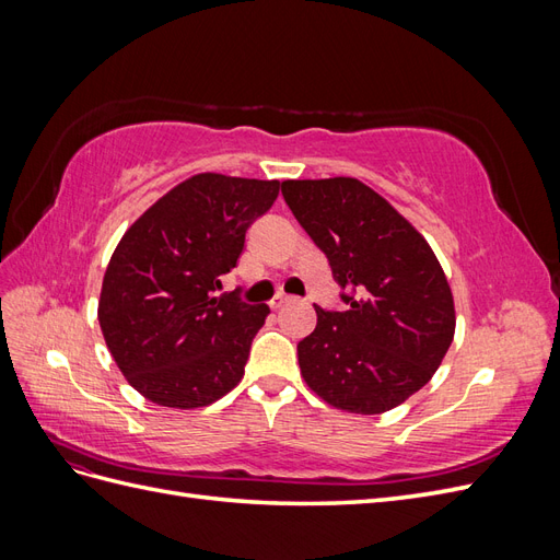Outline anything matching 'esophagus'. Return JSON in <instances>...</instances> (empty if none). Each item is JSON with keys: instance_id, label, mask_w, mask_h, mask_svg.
Returning a JSON list of instances; mask_svg holds the SVG:
<instances>
[{"instance_id": "obj_1", "label": "esophagus", "mask_w": 560, "mask_h": 560, "mask_svg": "<svg viewBox=\"0 0 560 560\" xmlns=\"http://www.w3.org/2000/svg\"><path fill=\"white\" fill-rule=\"evenodd\" d=\"M292 301V296H287V294H276L273 299H270V308H282V306H287V303Z\"/></svg>"}]
</instances>
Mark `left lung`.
Listing matches in <instances>:
<instances>
[{"mask_svg":"<svg viewBox=\"0 0 560 560\" xmlns=\"http://www.w3.org/2000/svg\"><path fill=\"white\" fill-rule=\"evenodd\" d=\"M282 196L352 294L315 308L299 343L301 376L334 409L374 416L425 385L455 334L453 292L422 233L354 177L284 179Z\"/></svg>","mask_w":560,"mask_h":560,"instance_id":"left-lung-1","label":"left lung"}]
</instances>
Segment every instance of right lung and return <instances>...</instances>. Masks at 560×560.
Masks as SVG:
<instances>
[{
    "label": "right lung",
    "instance_id": "1",
    "mask_svg": "<svg viewBox=\"0 0 560 560\" xmlns=\"http://www.w3.org/2000/svg\"><path fill=\"white\" fill-rule=\"evenodd\" d=\"M278 179L200 173L161 196L118 241L97 319L116 366L167 409H200L241 383L270 313L219 296L245 233L278 198Z\"/></svg>",
    "mask_w": 560,
    "mask_h": 560
}]
</instances>
